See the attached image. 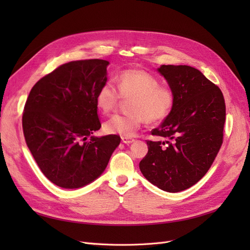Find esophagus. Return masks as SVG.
I'll return each mask as SVG.
<instances>
[{"mask_svg": "<svg viewBox=\"0 0 250 250\" xmlns=\"http://www.w3.org/2000/svg\"><path fill=\"white\" fill-rule=\"evenodd\" d=\"M121 139H122V142H123V143H125V144H130V143L134 142V139H132V138H128V137H122Z\"/></svg>", "mask_w": 250, "mask_h": 250, "instance_id": "esophagus-1", "label": "esophagus"}]
</instances>
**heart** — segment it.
<instances>
[{"label": "heart", "mask_w": 250, "mask_h": 250, "mask_svg": "<svg viewBox=\"0 0 250 250\" xmlns=\"http://www.w3.org/2000/svg\"><path fill=\"white\" fill-rule=\"evenodd\" d=\"M116 87L104 83L96 94V105L104 115L115 111L120 99H130L127 115H116L104 124L108 133L131 137L142 124L157 123L167 119L175 106V94L167 85L146 71L125 70L115 79Z\"/></svg>", "instance_id": "obj_1"}]
</instances>
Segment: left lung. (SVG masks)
<instances>
[{
  "label": "left lung",
  "instance_id": "obj_1",
  "mask_svg": "<svg viewBox=\"0 0 250 250\" xmlns=\"http://www.w3.org/2000/svg\"><path fill=\"white\" fill-rule=\"evenodd\" d=\"M175 94V106L151 134L165 141H147L148 153L140 169L151 184L176 193L206 175L223 143L224 97L195 67L165 65L158 69Z\"/></svg>",
  "mask_w": 250,
  "mask_h": 250
}]
</instances>
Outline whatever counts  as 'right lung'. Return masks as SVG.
<instances>
[{
  "instance_id": "1",
  "label": "right lung",
  "mask_w": 250,
  "mask_h": 250,
  "mask_svg": "<svg viewBox=\"0 0 250 250\" xmlns=\"http://www.w3.org/2000/svg\"><path fill=\"white\" fill-rule=\"evenodd\" d=\"M107 60H75L37 81L22 112L27 146L41 171L53 184L77 188L106 168L120 144L117 134L94 137L101 128L96 105L106 83Z\"/></svg>"
}]
</instances>
